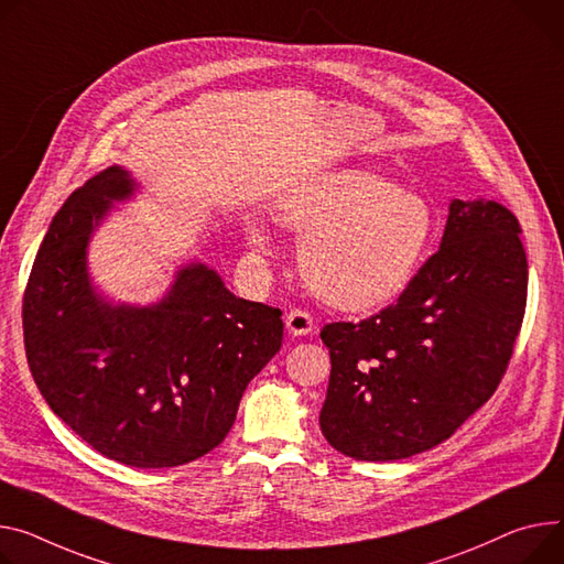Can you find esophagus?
Segmentation results:
<instances>
[{
  "mask_svg": "<svg viewBox=\"0 0 564 564\" xmlns=\"http://www.w3.org/2000/svg\"><path fill=\"white\" fill-rule=\"evenodd\" d=\"M314 327V318L307 310H291L286 314V329L293 336H302V334H310Z\"/></svg>",
  "mask_w": 564,
  "mask_h": 564,
  "instance_id": "esophagus-1",
  "label": "esophagus"
}]
</instances>
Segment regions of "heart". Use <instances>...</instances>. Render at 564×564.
I'll list each match as a JSON object with an SVG mask.
<instances>
[{"instance_id": "b5f03b06", "label": "heart", "mask_w": 564, "mask_h": 564, "mask_svg": "<svg viewBox=\"0 0 564 564\" xmlns=\"http://www.w3.org/2000/svg\"><path fill=\"white\" fill-rule=\"evenodd\" d=\"M280 221L300 243V273L327 305L368 312L395 300L415 278L433 235L424 198L370 171L345 169L289 189ZM250 246L273 252L269 230L250 221Z\"/></svg>"}]
</instances>
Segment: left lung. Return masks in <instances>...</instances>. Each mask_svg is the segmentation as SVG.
Wrapping results in <instances>:
<instances>
[{
	"label": "left lung",
	"instance_id": "obj_1",
	"mask_svg": "<svg viewBox=\"0 0 564 564\" xmlns=\"http://www.w3.org/2000/svg\"><path fill=\"white\" fill-rule=\"evenodd\" d=\"M517 216L452 200L445 235L398 302L329 323L327 443L357 460H400L447 441L508 368L527 312L529 264Z\"/></svg>",
	"mask_w": 564,
	"mask_h": 564
}]
</instances>
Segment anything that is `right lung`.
<instances>
[{
    "label": "right lung",
    "mask_w": 564,
    "mask_h": 564,
    "mask_svg": "<svg viewBox=\"0 0 564 564\" xmlns=\"http://www.w3.org/2000/svg\"><path fill=\"white\" fill-rule=\"evenodd\" d=\"M135 181L108 166L56 212L24 289V350L52 411L99 454L176 467L221 445L241 395L282 345V312L187 264L151 307L110 305L88 275V243Z\"/></svg>",
    "instance_id": "add662e5"
}]
</instances>
